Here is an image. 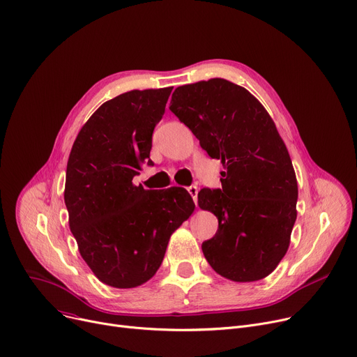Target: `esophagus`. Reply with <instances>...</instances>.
Segmentation results:
<instances>
[{
	"label": "esophagus",
	"mask_w": 357,
	"mask_h": 357,
	"mask_svg": "<svg viewBox=\"0 0 357 357\" xmlns=\"http://www.w3.org/2000/svg\"><path fill=\"white\" fill-rule=\"evenodd\" d=\"M187 191L190 193V196L193 197V200H195V203L197 204V195H199V187L197 185H190V187H187Z\"/></svg>",
	"instance_id": "1"
}]
</instances>
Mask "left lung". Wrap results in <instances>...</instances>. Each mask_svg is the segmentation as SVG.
<instances>
[{"instance_id":"left-lung-1","label":"left lung","mask_w":357,"mask_h":357,"mask_svg":"<svg viewBox=\"0 0 357 357\" xmlns=\"http://www.w3.org/2000/svg\"><path fill=\"white\" fill-rule=\"evenodd\" d=\"M170 109L222 160V188H203L199 206L218 229L202 249L220 276L261 280L284 257L297 217V180L287 147L261 102L225 78L177 87Z\"/></svg>"}]
</instances>
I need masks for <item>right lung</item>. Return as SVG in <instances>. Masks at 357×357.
Masks as SVG:
<instances>
[{
    "instance_id": "add662e5",
    "label": "right lung",
    "mask_w": 357,
    "mask_h": 357,
    "mask_svg": "<svg viewBox=\"0 0 357 357\" xmlns=\"http://www.w3.org/2000/svg\"><path fill=\"white\" fill-rule=\"evenodd\" d=\"M172 90H132L105 101L79 130L68 157L70 230L96 278L116 289L154 276L170 236L196 207L181 187L158 193L132 184L150 158Z\"/></svg>"
}]
</instances>
